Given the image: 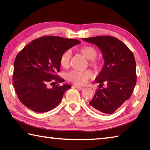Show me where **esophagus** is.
<instances>
[{
	"mask_svg": "<svg viewBox=\"0 0 150 150\" xmlns=\"http://www.w3.org/2000/svg\"><path fill=\"white\" fill-rule=\"evenodd\" d=\"M74 87H75L76 88H77V89L79 90V91H82L83 88V87H79V86H74Z\"/></svg>",
	"mask_w": 150,
	"mask_h": 150,
	"instance_id": "1",
	"label": "esophagus"
}]
</instances>
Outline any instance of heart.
I'll return each instance as SVG.
<instances>
[{"mask_svg":"<svg viewBox=\"0 0 150 150\" xmlns=\"http://www.w3.org/2000/svg\"><path fill=\"white\" fill-rule=\"evenodd\" d=\"M79 52L87 59L90 60V65L95 67H98L100 65L99 59L96 57L98 52L95 47L91 45H85L80 48ZM71 57V51L67 50L65 51L61 55L60 63L63 67L67 68L70 65V60ZM93 73L91 70L77 71L73 70L67 73V79L70 82L77 85H85L91 78L93 77Z\"/></svg>","mask_w":150,"mask_h":150,"instance_id":"heart-1","label":"heart"}]
</instances>
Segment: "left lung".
<instances>
[{"mask_svg":"<svg viewBox=\"0 0 150 150\" xmlns=\"http://www.w3.org/2000/svg\"><path fill=\"white\" fill-rule=\"evenodd\" d=\"M83 40L96 45L103 54V68L96 83L106 87L98 88L89 103L94 110L112 114L128 100L136 83V61L130 50L115 37L96 36Z\"/></svg>","mask_w":150,"mask_h":150,"instance_id":"1","label":"left lung"}]
</instances>
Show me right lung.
Returning <instances> with one entry per match:
<instances>
[{
  "instance_id": "right-lung-1",
  "label": "right lung",
  "mask_w": 150,
  "mask_h": 150,
  "mask_svg": "<svg viewBox=\"0 0 150 150\" xmlns=\"http://www.w3.org/2000/svg\"><path fill=\"white\" fill-rule=\"evenodd\" d=\"M75 39L46 35L34 40L17 55L14 63V87L19 100L36 112L50 111L59 105L67 84L56 75L60 57L65 51L80 44ZM50 83L52 88L48 87Z\"/></svg>"
}]
</instances>
